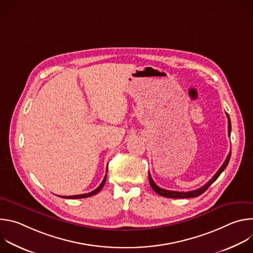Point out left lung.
<instances>
[{
	"label": "left lung",
	"instance_id": "1",
	"mask_svg": "<svg viewBox=\"0 0 253 253\" xmlns=\"http://www.w3.org/2000/svg\"><path fill=\"white\" fill-rule=\"evenodd\" d=\"M226 115H227V119H228V135L230 136V132H231V122H230L229 115H228V114H226ZM230 156H231V152H229V154H228V156L226 157L224 163L221 165V167L219 168V170L214 174V176L209 180V181H208L205 185H203L202 187H200V188H198V189H196V190L187 191V192H183V191L178 192V191H171V190L162 189V188H160L159 186H157V185L155 184V182L153 181V179H152V177H151V175H150V173H149V174H148V177H149L150 185H151L152 189H153L157 194H159V195H161V196H164V197H168V198H190V197H197V196L201 195L202 193H204V192L207 190V188H208V187L215 181V180L219 177V175L224 171V169H225L226 166L228 165V162H229V160H230Z\"/></svg>",
	"mask_w": 253,
	"mask_h": 253
}]
</instances>
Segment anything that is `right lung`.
I'll use <instances>...</instances> for the list:
<instances>
[{
	"instance_id": "obj_1",
	"label": "right lung",
	"mask_w": 253,
	"mask_h": 253,
	"mask_svg": "<svg viewBox=\"0 0 253 253\" xmlns=\"http://www.w3.org/2000/svg\"><path fill=\"white\" fill-rule=\"evenodd\" d=\"M107 170H108V167H107ZM107 172V171H106ZM106 178H107V174L105 175L103 181L101 182V184L93 191L89 192V193H85V194H79V195H71V196H59V197H63V198H68V199H80V198H87V197H90V196H93V195H96L98 192L101 191V189L103 188L105 182H106Z\"/></svg>"
}]
</instances>
